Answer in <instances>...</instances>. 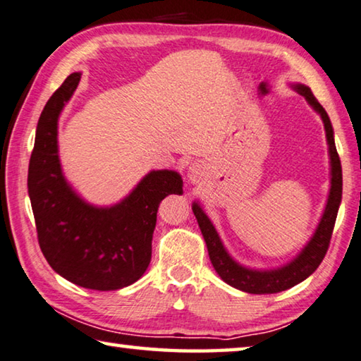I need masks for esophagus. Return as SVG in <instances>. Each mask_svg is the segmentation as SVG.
I'll return each mask as SVG.
<instances>
[{
  "label": "esophagus",
  "instance_id": "1",
  "mask_svg": "<svg viewBox=\"0 0 361 361\" xmlns=\"http://www.w3.org/2000/svg\"><path fill=\"white\" fill-rule=\"evenodd\" d=\"M200 174H202V169H200V166H197V164L190 168V179L192 180H197L198 177H200Z\"/></svg>",
  "mask_w": 361,
  "mask_h": 361
}]
</instances>
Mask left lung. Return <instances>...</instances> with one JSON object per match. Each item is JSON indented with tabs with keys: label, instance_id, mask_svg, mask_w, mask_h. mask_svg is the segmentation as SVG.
I'll return each instance as SVG.
<instances>
[{
	"label": "left lung",
	"instance_id": "obj_1",
	"mask_svg": "<svg viewBox=\"0 0 361 361\" xmlns=\"http://www.w3.org/2000/svg\"><path fill=\"white\" fill-rule=\"evenodd\" d=\"M300 96L307 99L312 107H314L318 114H320L324 131H326V139L329 145V155H331V192L328 198L326 209L322 217L320 226H318L314 238L310 243L305 246V250L294 259L291 264L286 267L271 270V271H256L247 270L241 265L236 264L232 257L228 256L227 251L219 240L216 228L212 227L208 216L204 214L203 209L195 203L193 204V214L197 217L200 230L204 236L206 246H208L209 259L212 262V267L216 269L221 279L227 283V285L233 286L236 289H241L245 293L251 294H274L285 291L288 288H293L298 283L304 281L307 276L314 274L318 265L322 264L324 254H326L331 241V235H333L336 217H338V209L342 198V166L339 153L336 150L334 137H333V126L328 118V114L320 105V102L314 97V94L307 86H298L296 87Z\"/></svg>",
	"mask_w": 361,
	"mask_h": 361
}]
</instances>
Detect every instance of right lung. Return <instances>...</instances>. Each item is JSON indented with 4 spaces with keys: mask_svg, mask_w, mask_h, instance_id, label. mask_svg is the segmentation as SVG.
Wrapping results in <instances>:
<instances>
[{
    "mask_svg": "<svg viewBox=\"0 0 361 361\" xmlns=\"http://www.w3.org/2000/svg\"><path fill=\"white\" fill-rule=\"evenodd\" d=\"M81 78L72 73L47 100L28 164V195L47 264L75 285L114 291L133 285L152 259L158 206L182 192L176 171H152L120 204L94 208L65 182L57 155V118Z\"/></svg>",
    "mask_w": 361,
    "mask_h": 361,
    "instance_id": "obj_1",
    "label": "right lung"
}]
</instances>
